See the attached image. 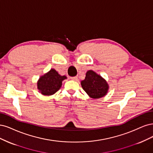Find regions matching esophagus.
Wrapping results in <instances>:
<instances>
[{
    "label": "esophagus",
    "mask_w": 153,
    "mask_h": 153,
    "mask_svg": "<svg viewBox=\"0 0 153 153\" xmlns=\"http://www.w3.org/2000/svg\"><path fill=\"white\" fill-rule=\"evenodd\" d=\"M71 79L72 80H74V81H77V76H74V77H71Z\"/></svg>",
    "instance_id": "34e87169"
}]
</instances>
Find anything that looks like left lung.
<instances>
[{
    "label": "left lung",
    "mask_w": 153,
    "mask_h": 153,
    "mask_svg": "<svg viewBox=\"0 0 153 153\" xmlns=\"http://www.w3.org/2000/svg\"><path fill=\"white\" fill-rule=\"evenodd\" d=\"M81 84L82 89L93 98L105 96L109 88L106 81L93 71L86 72L85 80L82 81Z\"/></svg>",
    "instance_id": "left-lung-1"
}]
</instances>
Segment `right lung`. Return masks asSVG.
<instances>
[{"mask_svg":"<svg viewBox=\"0 0 153 153\" xmlns=\"http://www.w3.org/2000/svg\"><path fill=\"white\" fill-rule=\"evenodd\" d=\"M67 77L62 76L55 69H51L46 74L40 77L37 82V88L42 94L51 95L61 88L62 81Z\"/></svg>","mask_w":153,"mask_h":153,"instance_id":"add662e5","label":"right lung"}]
</instances>
